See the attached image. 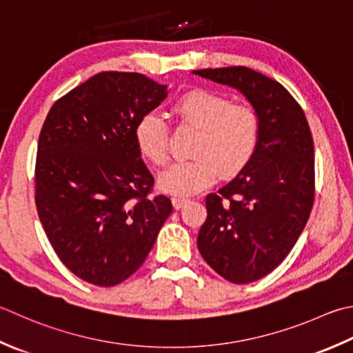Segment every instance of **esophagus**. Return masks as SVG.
<instances>
[{
  "label": "esophagus",
  "mask_w": 353,
  "mask_h": 353,
  "mask_svg": "<svg viewBox=\"0 0 353 353\" xmlns=\"http://www.w3.org/2000/svg\"><path fill=\"white\" fill-rule=\"evenodd\" d=\"M171 202H172V205H174V208H176V210H181V208H183V206L186 205V202H188V199L174 196V197L171 199Z\"/></svg>",
  "instance_id": "1"
}]
</instances>
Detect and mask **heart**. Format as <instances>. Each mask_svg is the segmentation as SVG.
<instances>
[{
  "label": "heart",
  "instance_id": "1",
  "mask_svg": "<svg viewBox=\"0 0 353 353\" xmlns=\"http://www.w3.org/2000/svg\"><path fill=\"white\" fill-rule=\"evenodd\" d=\"M179 121L199 128L192 153L197 157L171 163L157 177L159 188L179 197L194 194L217 181L220 169L234 174L251 161L260 139L259 114L250 105L206 88L183 93L172 107ZM136 148L153 165L168 157V123L162 114L148 112L133 130Z\"/></svg>",
  "mask_w": 353,
  "mask_h": 353
}]
</instances>
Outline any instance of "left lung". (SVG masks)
I'll use <instances>...</instances> for the list:
<instances>
[{"instance_id":"8db88e82","label":"left lung","mask_w":353,"mask_h":353,"mask_svg":"<svg viewBox=\"0 0 353 353\" xmlns=\"http://www.w3.org/2000/svg\"><path fill=\"white\" fill-rule=\"evenodd\" d=\"M192 73L237 90L260 119L257 150L230 183L206 196L208 217L197 237L214 271L246 285L272 272L307 223L315 185L312 134L280 82L248 67Z\"/></svg>"}]
</instances>
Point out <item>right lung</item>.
Segmentation results:
<instances>
[{"label":"right lung","mask_w":353,"mask_h":353,"mask_svg":"<svg viewBox=\"0 0 353 353\" xmlns=\"http://www.w3.org/2000/svg\"><path fill=\"white\" fill-rule=\"evenodd\" d=\"M168 96L141 73L102 72L53 103L34 168L37 208L47 239L70 271L116 286L147 259L172 211L136 148L139 117Z\"/></svg>","instance_id":"right-lung-1"}]
</instances>
